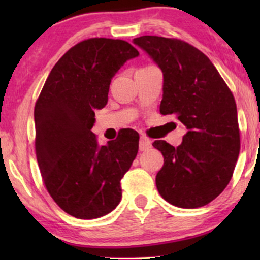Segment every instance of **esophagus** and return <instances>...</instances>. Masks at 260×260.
<instances>
[{
	"label": "esophagus",
	"instance_id": "34e87169",
	"mask_svg": "<svg viewBox=\"0 0 260 260\" xmlns=\"http://www.w3.org/2000/svg\"><path fill=\"white\" fill-rule=\"evenodd\" d=\"M149 148H151V140L148 139L147 137H144V136L140 137L139 150L140 151H144V150H148Z\"/></svg>",
	"mask_w": 260,
	"mask_h": 260
}]
</instances>
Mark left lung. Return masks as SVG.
<instances>
[{
	"mask_svg": "<svg viewBox=\"0 0 260 260\" xmlns=\"http://www.w3.org/2000/svg\"><path fill=\"white\" fill-rule=\"evenodd\" d=\"M133 43L162 71L160 113L176 116L187 128L177 148L153 143L164 156L157 190L175 207H204L228 186L240 154L234 95L210 59L186 41L144 35Z\"/></svg>",
	"mask_w": 260,
	"mask_h": 260,
	"instance_id": "8db88e82",
	"label": "left lung"
}]
</instances>
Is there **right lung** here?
Returning a JSON list of instances; mask_svg holds the SVG:
<instances>
[{
  "mask_svg": "<svg viewBox=\"0 0 260 260\" xmlns=\"http://www.w3.org/2000/svg\"><path fill=\"white\" fill-rule=\"evenodd\" d=\"M138 55L124 40L80 41L53 66L35 104L41 177L56 204L77 219L106 215L121 201V180L138 153L139 134L128 129L100 147L91 128L112 77Z\"/></svg>",
  "mask_w": 260,
  "mask_h": 260,
  "instance_id": "add662e5",
  "label": "right lung"
}]
</instances>
